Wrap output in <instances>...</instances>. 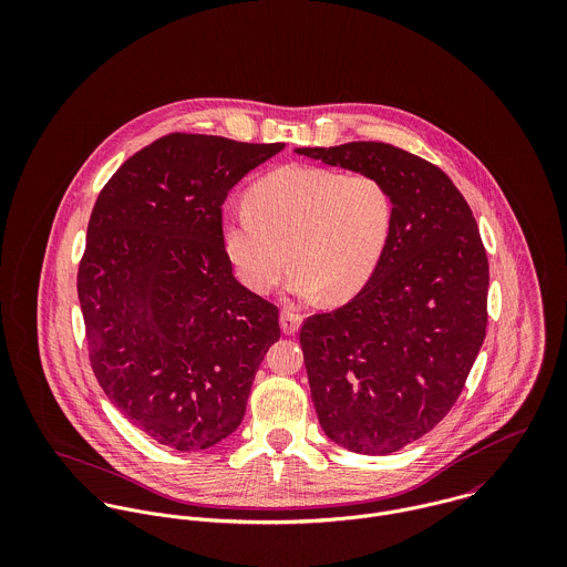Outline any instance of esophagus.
Here are the masks:
<instances>
[{"label":"esophagus","mask_w":567,"mask_h":567,"mask_svg":"<svg viewBox=\"0 0 567 567\" xmlns=\"http://www.w3.org/2000/svg\"><path fill=\"white\" fill-rule=\"evenodd\" d=\"M301 323H303V317L299 312H295L292 308H284L281 310V329H284V333H297Z\"/></svg>","instance_id":"esophagus-1"}]
</instances>
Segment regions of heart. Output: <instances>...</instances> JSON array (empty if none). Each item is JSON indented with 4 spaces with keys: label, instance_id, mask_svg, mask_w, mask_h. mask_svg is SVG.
Segmentation results:
<instances>
[{
    "label": "heart",
    "instance_id": "b5f03b06",
    "mask_svg": "<svg viewBox=\"0 0 567 567\" xmlns=\"http://www.w3.org/2000/svg\"><path fill=\"white\" fill-rule=\"evenodd\" d=\"M393 218L391 189L373 174L286 165L248 189V205L223 216V246L252 292H270L290 257L292 295L342 301L378 270Z\"/></svg>",
    "mask_w": 567,
    "mask_h": 567
}]
</instances>
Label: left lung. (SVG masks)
Returning a JSON list of instances; mask_svg holds the SVG:
<instances>
[{"instance_id": "obj_1", "label": "left lung", "mask_w": 567, "mask_h": 567, "mask_svg": "<svg viewBox=\"0 0 567 567\" xmlns=\"http://www.w3.org/2000/svg\"><path fill=\"white\" fill-rule=\"evenodd\" d=\"M297 153L373 174L393 196V231L373 277L299 333L324 434L358 454H391L452 410L483 347L481 231L450 176L402 148L351 142Z\"/></svg>"}]
</instances>
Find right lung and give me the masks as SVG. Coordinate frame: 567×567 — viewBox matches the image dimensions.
<instances>
[{"label":"right lung","mask_w":567,"mask_h":567,"mask_svg":"<svg viewBox=\"0 0 567 567\" xmlns=\"http://www.w3.org/2000/svg\"><path fill=\"white\" fill-rule=\"evenodd\" d=\"M284 144L172 133L102 187L79 266L91 369L137 430L198 452L243 423L279 310L234 277L229 189Z\"/></svg>","instance_id":"obj_1"}]
</instances>
